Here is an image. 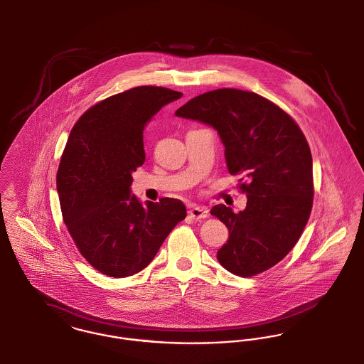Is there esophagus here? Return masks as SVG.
Segmentation results:
<instances>
[{
	"mask_svg": "<svg viewBox=\"0 0 364 364\" xmlns=\"http://www.w3.org/2000/svg\"><path fill=\"white\" fill-rule=\"evenodd\" d=\"M189 215L193 219H204L208 217V210L207 207H193L189 210Z\"/></svg>",
	"mask_w": 364,
	"mask_h": 364,
	"instance_id": "esophagus-1",
	"label": "esophagus"
}]
</instances>
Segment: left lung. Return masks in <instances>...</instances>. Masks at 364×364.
<instances>
[{"label":"left lung","mask_w":364,"mask_h":364,"mask_svg":"<svg viewBox=\"0 0 364 364\" xmlns=\"http://www.w3.org/2000/svg\"><path fill=\"white\" fill-rule=\"evenodd\" d=\"M175 116L213 127L229 173L247 181L242 211L223 204L211 210L229 229L219 264L242 277L274 267L301 237L314 204L312 154L302 131L270 100L233 88L193 97Z\"/></svg>","instance_id":"left-lung-1"}]
</instances>
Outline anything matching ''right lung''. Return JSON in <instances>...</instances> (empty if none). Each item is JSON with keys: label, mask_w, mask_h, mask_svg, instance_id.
Masks as SVG:
<instances>
[{"label": "right lung", "mask_w": 364, "mask_h": 364, "mask_svg": "<svg viewBox=\"0 0 364 364\" xmlns=\"http://www.w3.org/2000/svg\"><path fill=\"white\" fill-rule=\"evenodd\" d=\"M181 97L163 87L128 90L88 109L69 135L56 175L62 215L81 255L109 277L145 269L186 217L176 198L144 204L131 193L147 122Z\"/></svg>", "instance_id": "1"}]
</instances>
